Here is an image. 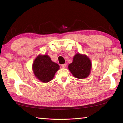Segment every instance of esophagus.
<instances>
[{
	"instance_id": "34e87169",
	"label": "esophagus",
	"mask_w": 123,
	"mask_h": 123,
	"mask_svg": "<svg viewBox=\"0 0 123 123\" xmlns=\"http://www.w3.org/2000/svg\"><path fill=\"white\" fill-rule=\"evenodd\" d=\"M62 68H66V64H62Z\"/></svg>"
}]
</instances>
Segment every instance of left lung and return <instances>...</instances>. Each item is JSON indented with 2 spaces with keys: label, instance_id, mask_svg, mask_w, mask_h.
<instances>
[{
  "label": "left lung",
  "instance_id": "1",
  "mask_svg": "<svg viewBox=\"0 0 123 123\" xmlns=\"http://www.w3.org/2000/svg\"><path fill=\"white\" fill-rule=\"evenodd\" d=\"M68 68L74 77L82 79L89 75L92 64L86 55L77 54L74 56L72 62Z\"/></svg>",
  "mask_w": 123,
  "mask_h": 123
}]
</instances>
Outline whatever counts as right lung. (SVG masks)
<instances>
[{"label":"right lung","instance_id":"right-lung-1","mask_svg":"<svg viewBox=\"0 0 123 123\" xmlns=\"http://www.w3.org/2000/svg\"><path fill=\"white\" fill-rule=\"evenodd\" d=\"M33 68L35 75L38 80L43 82H48L54 78L59 66L52 62L48 55H39L34 62Z\"/></svg>","mask_w":123,"mask_h":123}]
</instances>
